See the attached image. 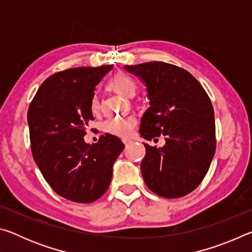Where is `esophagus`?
<instances>
[{"instance_id": "obj_1", "label": "esophagus", "mask_w": 252, "mask_h": 252, "mask_svg": "<svg viewBox=\"0 0 252 252\" xmlns=\"http://www.w3.org/2000/svg\"><path fill=\"white\" fill-rule=\"evenodd\" d=\"M122 142L125 143L126 146H127V144L131 143V140H129V139H122Z\"/></svg>"}]
</instances>
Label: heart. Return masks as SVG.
I'll return each instance as SVG.
<instances>
[{
	"label": "heart",
	"mask_w": 252,
	"mask_h": 252,
	"mask_svg": "<svg viewBox=\"0 0 252 252\" xmlns=\"http://www.w3.org/2000/svg\"><path fill=\"white\" fill-rule=\"evenodd\" d=\"M109 88L111 90L120 93L126 97H133L138 91V85L135 81L126 73H118L110 80ZM99 97L96 94L92 96L91 100V110L96 112L99 110ZM136 125L134 117L127 116L122 118H109L103 122L102 129L104 132L112 135L118 136H127L131 134L132 130Z\"/></svg>",
	"instance_id": "b5f03b06"
}]
</instances>
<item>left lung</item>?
<instances>
[{"instance_id":"8db88e82","label":"left lung","mask_w":252,"mask_h":252,"mask_svg":"<svg viewBox=\"0 0 252 252\" xmlns=\"http://www.w3.org/2000/svg\"><path fill=\"white\" fill-rule=\"evenodd\" d=\"M146 84L150 106L140 123V134H160L165 144L144 143L141 162L149 189L163 198L190 193L203 180L216 151L215 112L207 92L189 72L164 62L125 65Z\"/></svg>"}]
</instances>
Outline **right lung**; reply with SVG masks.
<instances>
[{
  "mask_svg": "<svg viewBox=\"0 0 252 252\" xmlns=\"http://www.w3.org/2000/svg\"><path fill=\"white\" fill-rule=\"evenodd\" d=\"M113 65L80 66L46 79L28 111L32 155L46 182L59 195L90 203L110 186L114 161L125 149L105 133L93 144L83 136L92 116L95 87Z\"/></svg>",
  "mask_w": 252,
  "mask_h": 252,
  "instance_id": "obj_1",
  "label": "right lung"
}]
</instances>
